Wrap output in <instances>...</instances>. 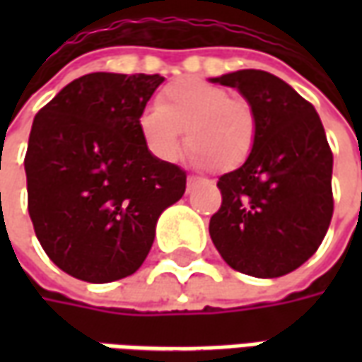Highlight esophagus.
<instances>
[{"instance_id":"1","label":"esophagus","mask_w":362,"mask_h":362,"mask_svg":"<svg viewBox=\"0 0 362 362\" xmlns=\"http://www.w3.org/2000/svg\"><path fill=\"white\" fill-rule=\"evenodd\" d=\"M197 182H199V178H196V176H188V192L196 186Z\"/></svg>"}]
</instances>
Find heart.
<instances>
[{
    "label": "heart",
    "instance_id": "1",
    "mask_svg": "<svg viewBox=\"0 0 362 362\" xmlns=\"http://www.w3.org/2000/svg\"><path fill=\"white\" fill-rule=\"evenodd\" d=\"M139 132L160 160L178 158L186 132L189 158L197 166L233 170L252 155L258 122L248 100L204 79L182 77L166 85L157 106L141 112Z\"/></svg>",
    "mask_w": 362,
    "mask_h": 362
}]
</instances>
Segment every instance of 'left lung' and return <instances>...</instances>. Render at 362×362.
Listing matches in <instances>:
<instances>
[{
  "label": "left lung",
  "instance_id": "left-lung-1",
  "mask_svg": "<svg viewBox=\"0 0 362 362\" xmlns=\"http://www.w3.org/2000/svg\"><path fill=\"white\" fill-rule=\"evenodd\" d=\"M209 81L238 90L258 122L250 157L217 182L223 204L209 221L213 244L236 272L287 275L318 250L334 213V155L324 126L310 103L267 71L240 69Z\"/></svg>",
  "mask_w": 362,
  "mask_h": 362
}]
</instances>
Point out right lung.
<instances>
[{"label":"right lung","instance_id":"obj_1","mask_svg":"<svg viewBox=\"0 0 362 362\" xmlns=\"http://www.w3.org/2000/svg\"><path fill=\"white\" fill-rule=\"evenodd\" d=\"M163 81L83 75L33 122L28 215L48 258L75 279L110 283L137 272L160 213L186 192V173L155 157L139 132V116Z\"/></svg>","mask_w":362,"mask_h":362}]
</instances>
